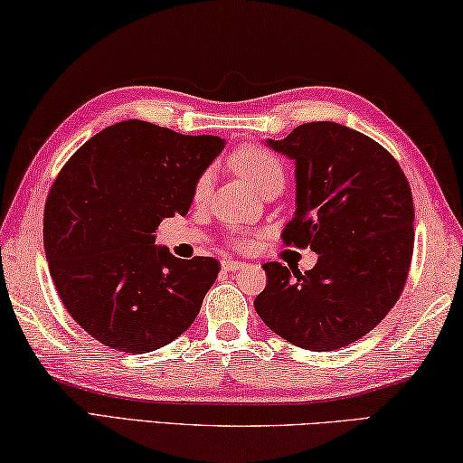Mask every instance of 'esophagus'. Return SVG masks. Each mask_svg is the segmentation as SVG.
<instances>
[{
    "label": "esophagus",
    "instance_id": "esophagus-1",
    "mask_svg": "<svg viewBox=\"0 0 463 463\" xmlns=\"http://www.w3.org/2000/svg\"><path fill=\"white\" fill-rule=\"evenodd\" d=\"M222 266H223V270L232 272V270H244L248 264L246 262H240V260H232V258H225V260L222 262Z\"/></svg>",
    "mask_w": 463,
    "mask_h": 463
}]
</instances>
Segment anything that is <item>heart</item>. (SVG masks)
<instances>
[{
    "instance_id": "b5f03b06",
    "label": "heart",
    "mask_w": 463,
    "mask_h": 463,
    "mask_svg": "<svg viewBox=\"0 0 463 463\" xmlns=\"http://www.w3.org/2000/svg\"><path fill=\"white\" fill-rule=\"evenodd\" d=\"M232 166L246 178L254 191H264L270 184H285V165L272 150L264 146L246 144L232 154ZM211 186L209 173L197 176L193 184V199L203 201L207 197ZM232 244L236 248H248L250 236L248 233H233Z\"/></svg>"
}]
</instances>
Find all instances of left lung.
Instances as JSON below:
<instances>
[{
    "label": "left lung",
    "mask_w": 463,
    "mask_h": 463,
    "mask_svg": "<svg viewBox=\"0 0 463 463\" xmlns=\"http://www.w3.org/2000/svg\"><path fill=\"white\" fill-rule=\"evenodd\" d=\"M269 146L297 162V213L282 241L311 248L319 260L305 274L266 262L256 313L303 350H339L374 329L407 285L415 244L409 181L386 148L334 121L303 124Z\"/></svg>",
    "instance_id": "obj_1"
}]
</instances>
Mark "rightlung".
<instances>
[{
    "mask_svg": "<svg viewBox=\"0 0 463 463\" xmlns=\"http://www.w3.org/2000/svg\"><path fill=\"white\" fill-rule=\"evenodd\" d=\"M223 148L150 121L105 128L72 154L44 205V252L64 309L126 354L166 345L191 327L219 272L215 258L154 246L165 217L186 215L193 184Z\"/></svg>",
    "mask_w": 463,
    "mask_h": 463,
    "instance_id": "1",
    "label": "right lung"
}]
</instances>
